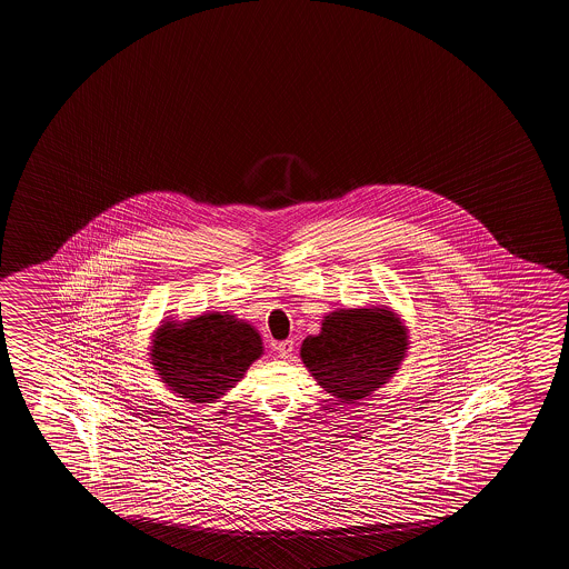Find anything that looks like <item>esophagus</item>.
I'll return each instance as SVG.
<instances>
[{
	"mask_svg": "<svg viewBox=\"0 0 569 569\" xmlns=\"http://www.w3.org/2000/svg\"><path fill=\"white\" fill-rule=\"evenodd\" d=\"M276 351H278L281 359H289L291 353H293V341H291V339H288V341H281V343L276 345Z\"/></svg>",
	"mask_w": 569,
	"mask_h": 569,
	"instance_id": "obj_1",
	"label": "esophagus"
}]
</instances>
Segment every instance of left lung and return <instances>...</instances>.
Instances as JSON below:
<instances>
[{"label":"left lung","instance_id":"1","mask_svg":"<svg viewBox=\"0 0 569 569\" xmlns=\"http://www.w3.org/2000/svg\"><path fill=\"white\" fill-rule=\"evenodd\" d=\"M409 329L387 306L336 309L301 343V361L337 405H353L391 381L409 353Z\"/></svg>","mask_w":569,"mask_h":569}]
</instances>
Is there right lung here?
I'll return each instance as SVG.
<instances>
[{
    "instance_id": "obj_1",
    "label": "right lung",
    "mask_w": 569,
    "mask_h": 569,
    "mask_svg": "<svg viewBox=\"0 0 569 569\" xmlns=\"http://www.w3.org/2000/svg\"><path fill=\"white\" fill-rule=\"evenodd\" d=\"M263 355L258 329L210 311L187 321L164 319L152 336L150 365L168 391L188 402H214L242 381Z\"/></svg>"
}]
</instances>
